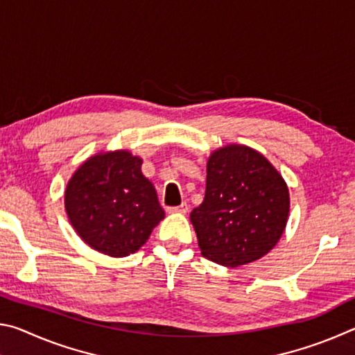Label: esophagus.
Returning a JSON list of instances; mask_svg holds the SVG:
<instances>
[{
	"instance_id": "34e87169",
	"label": "esophagus",
	"mask_w": 355,
	"mask_h": 355,
	"mask_svg": "<svg viewBox=\"0 0 355 355\" xmlns=\"http://www.w3.org/2000/svg\"><path fill=\"white\" fill-rule=\"evenodd\" d=\"M167 211H169V213L186 214V213L189 211V207H188V203H182V205H178V207H171V208H167Z\"/></svg>"
}]
</instances>
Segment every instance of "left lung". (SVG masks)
<instances>
[{
  "label": "left lung",
  "instance_id": "obj_1",
  "mask_svg": "<svg viewBox=\"0 0 355 355\" xmlns=\"http://www.w3.org/2000/svg\"><path fill=\"white\" fill-rule=\"evenodd\" d=\"M290 192L257 150L230 144L211 153L205 199L191 211L202 255L238 268L268 254L286 227Z\"/></svg>",
  "mask_w": 355,
  "mask_h": 355
}]
</instances>
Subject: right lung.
Returning a JSON list of instances; mask_svg holds the SVG:
<instances>
[{
	"mask_svg": "<svg viewBox=\"0 0 355 355\" xmlns=\"http://www.w3.org/2000/svg\"><path fill=\"white\" fill-rule=\"evenodd\" d=\"M142 159L128 150L91 156L65 188V211L75 232L92 249L110 257L139 250L164 219Z\"/></svg>",
	"mask_w": 355,
	"mask_h": 355,
	"instance_id": "obj_1",
	"label": "right lung"
}]
</instances>
